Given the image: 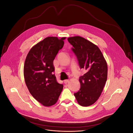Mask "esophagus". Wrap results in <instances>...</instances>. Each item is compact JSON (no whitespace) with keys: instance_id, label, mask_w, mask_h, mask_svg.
I'll return each instance as SVG.
<instances>
[{"instance_id":"obj_1","label":"esophagus","mask_w":133,"mask_h":133,"mask_svg":"<svg viewBox=\"0 0 133 133\" xmlns=\"http://www.w3.org/2000/svg\"><path fill=\"white\" fill-rule=\"evenodd\" d=\"M69 82V80H68V79H66V80H64V83H65V84H67Z\"/></svg>"}]
</instances>
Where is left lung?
<instances>
[{"label":"left lung","mask_w":133,"mask_h":133,"mask_svg":"<svg viewBox=\"0 0 133 133\" xmlns=\"http://www.w3.org/2000/svg\"><path fill=\"white\" fill-rule=\"evenodd\" d=\"M68 41L73 46L79 68L85 70L79 77L80 89L74 95L80 105L90 106L98 99L107 82V62L99 48L88 40L78 36Z\"/></svg>","instance_id":"left-lung-1"}]
</instances>
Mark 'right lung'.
Listing matches in <instances>:
<instances>
[{
	"label": "right lung",
	"mask_w": 133,
	"mask_h": 133,
	"mask_svg": "<svg viewBox=\"0 0 133 133\" xmlns=\"http://www.w3.org/2000/svg\"><path fill=\"white\" fill-rule=\"evenodd\" d=\"M47 37L32 47L24 66V76L30 93L42 105H54L63 90V84L57 82L54 74L53 60L63 47V40Z\"/></svg>",
	"instance_id": "right-lung-1"
}]
</instances>
